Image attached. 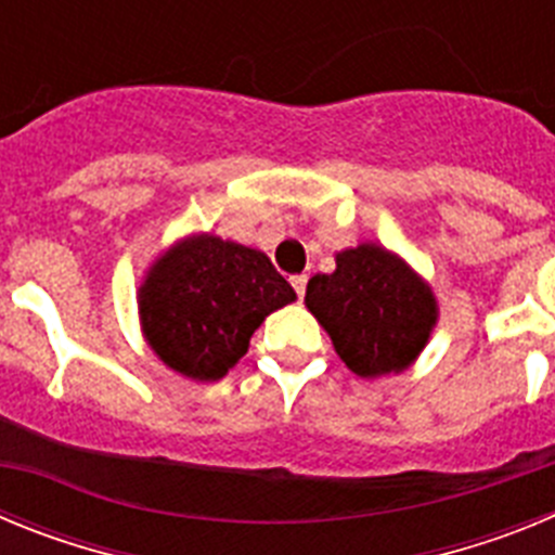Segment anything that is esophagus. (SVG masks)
I'll return each instance as SVG.
<instances>
[{"instance_id":"34e87169","label":"esophagus","mask_w":555,"mask_h":555,"mask_svg":"<svg viewBox=\"0 0 555 555\" xmlns=\"http://www.w3.org/2000/svg\"><path fill=\"white\" fill-rule=\"evenodd\" d=\"M292 286H294V292H297V297H306V286H308V274H294L292 278Z\"/></svg>"}]
</instances>
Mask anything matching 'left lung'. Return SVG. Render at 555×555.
<instances>
[{"mask_svg":"<svg viewBox=\"0 0 555 555\" xmlns=\"http://www.w3.org/2000/svg\"><path fill=\"white\" fill-rule=\"evenodd\" d=\"M306 306L361 377L409 370L439 320L428 283L377 244L336 253V272L308 281Z\"/></svg>","mask_w":555,"mask_h":555,"instance_id":"1","label":"left lung"}]
</instances>
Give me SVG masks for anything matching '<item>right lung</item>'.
<instances>
[{
    "label": "right lung",
    "mask_w": 555,
    "mask_h": 555,
    "mask_svg": "<svg viewBox=\"0 0 555 555\" xmlns=\"http://www.w3.org/2000/svg\"><path fill=\"white\" fill-rule=\"evenodd\" d=\"M297 300L261 249L197 233L166 249L139 288L146 345L191 380H219L269 313Z\"/></svg>",
    "instance_id": "obj_1"
}]
</instances>
